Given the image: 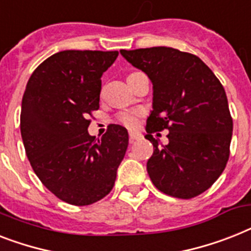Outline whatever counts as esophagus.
Returning a JSON list of instances; mask_svg holds the SVG:
<instances>
[{"instance_id": "1", "label": "esophagus", "mask_w": 251, "mask_h": 251, "mask_svg": "<svg viewBox=\"0 0 251 251\" xmlns=\"http://www.w3.org/2000/svg\"><path fill=\"white\" fill-rule=\"evenodd\" d=\"M142 138V134L138 131H130L129 132V139H130V143H134L135 140L140 139Z\"/></svg>"}]
</instances>
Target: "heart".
<instances>
[{"mask_svg": "<svg viewBox=\"0 0 251 251\" xmlns=\"http://www.w3.org/2000/svg\"><path fill=\"white\" fill-rule=\"evenodd\" d=\"M142 116V112L138 111V109H132V111H125L121 112L119 116H117V120H119L120 124H122L126 127H135L139 124V117Z\"/></svg>", "mask_w": 251, "mask_h": 251, "instance_id": "1", "label": "heart"}]
</instances>
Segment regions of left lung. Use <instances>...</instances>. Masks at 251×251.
Here are the masks:
<instances>
[{
    "instance_id": "8db88e82",
    "label": "left lung",
    "mask_w": 251,
    "mask_h": 251,
    "mask_svg": "<svg viewBox=\"0 0 251 251\" xmlns=\"http://www.w3.org/2000/svg\"><path fill=\"white\" fill-rule=\"evenodd\" d=\"M120 52L153 85L146 126V139L153 144L147 162L151 180L169 196H199L221 176L229 157L233 122L225 87L189 52L165 46ZM164 128L169 130L165 146L151 135Z\"/></svg>"
}]
</instances>
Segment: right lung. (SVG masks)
Wrapping results in <instances>:
<instances>
[{
	"label": "right lung",
	"mask_w": 251,
	"mask_h": 251,
	"mask_svg": "<svg viewBox=\"0 0 251 251\" xmlns=\"http://www.w3.org/2000/svg\"><path fill=\"white\" fill-rule=\"evenodd\" d=\"M119 51L64 50L32 73L20 112V132L30 166L42 184L64 202L85 206L113 188L129 134L108 126L95 139L89 116L99 108L101 75Z\"/></svg>",
	"instance_id": "right-lung-1"
}]
</instances>
